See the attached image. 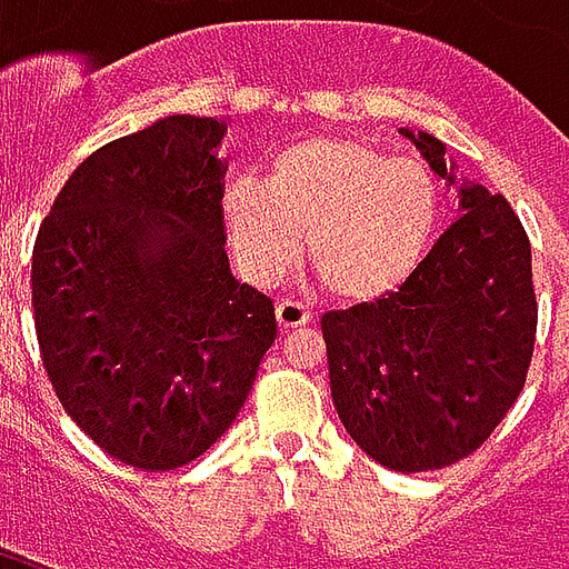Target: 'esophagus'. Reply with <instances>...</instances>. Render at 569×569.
<instances>
[{
	"instance_id": "34e87169",
	"label": "esophagus",
	"mask_w": 569,
	"mask_h": 569,
	"mask_svg": "<svg viewBox=\"0 0 569 569\" xmlns=\"http://www.w3.org/2000/svg\"><path fill=\"white\" fill-rule=\"evenodd\" d=\"M277 322H280V329H283V332H289V329H298V326H305V322H310L308 305L292 301V298L277 301Z\"/></svg>"
}]
</instances>
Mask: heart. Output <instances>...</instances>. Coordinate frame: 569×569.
I'll use <instances>...</instances> for the list:
<instances>
[{
  "instance_id": "b5f03b06",
  "label": "heart",
  "mask_w": 569,
  "mask_h": 569,
  "mask_svg": "<svg viewBox=\"0 0 569 569\" xmlns=\"http://www.w3.org/2000/svg\"><path fill=\"white\" fill-rule=\"evenodd\" d=\"M222 216L252 280H280L308 234L326 292L375 301L418 268L439 222V186L420 161L362 140L310 137L273 154L264 188L247 179L224 188Z\"/></svg>"
}]
</instances>
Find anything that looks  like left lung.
Instances as JSON below:
<instances>
[{
  "instance_id": "1",
  "label": "left lung",
  "mask_w": 569,
  "mask_h": 569,
  "mask_svg": "<svg viewBox=\"0 0 569 569\" xmlns=\"http://www.w3.org/2000/svg\"><path fill=\"white\" fill-rule=\"evenodd\" d=\"M460 194V219L399 292L322 317L338 418L396 472L481 448L525 390L537 338L530 240L502 194L453 176L445 142L399 130Z\"/></svg>"
}]
</instances>
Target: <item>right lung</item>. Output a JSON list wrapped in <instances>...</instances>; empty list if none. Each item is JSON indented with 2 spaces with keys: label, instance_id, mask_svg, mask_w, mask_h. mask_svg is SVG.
I'll return each mask as SVG.
<instances>
[{
  "label": "right lung",
  "instance_id": "obj_1",
  "mask_svg": "<svg viewBox=\"0 0 569 569\" xmlns=\"http://www.w3.org/2000/svg\"><path fill=\"white\" fill-rule=\"evenodd\" d=\"M216 118L167 116L69 176L32 249V313L67 415L133 469L191 463L277 338L224 252Z\"/></svg>",
  "mask_w": 569,
  "mask_h": 569
}]
</instances>
